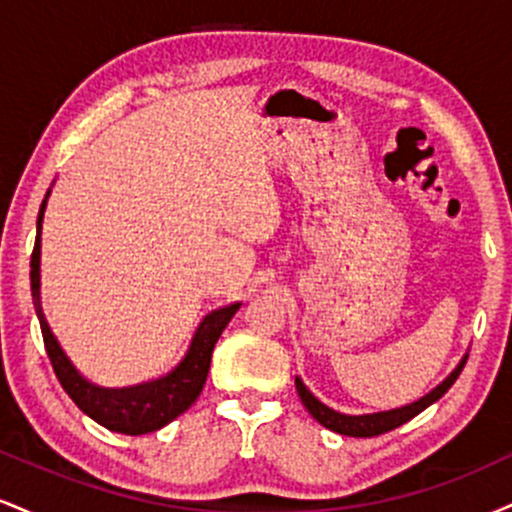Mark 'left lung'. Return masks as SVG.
Returning <instances> with one entry per match:
<instances>
[{"label":"left lung","mask_w":512,"mask_h":512,"mask_svg":"<svg viewBox=\"0 0 512 512\" xmlns=\"http://www.w3.org/2000/svg\"><path fill=\"white\" fill-rule=\"evenodd\" d=\"M464 363H467V354H464L462 361L457 363V368L452 370L443 383L433 387L428 395L416 399V402L407 404V407L390 409V411H375V414H344V411L327 407L322 399H317L313 392L305 387V383L298 378V375H296V390H298V397H301L303 407L308 409V414L313 416L315 421H320L325 428H330V431H334V433H342V436H351V438H373V436H380V433L392 431V428L407 424V421L414 419L416 414H421V411H424L426 407H431L433 402H438V399L450 390L452 383H455L457 375L462 373Z\"/></svg>","instance_id":"obj_1"}]
</instances>
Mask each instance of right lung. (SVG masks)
Listing matches in <instances>:
<instances>
[{"mask_svg": "<svg viewBox=\"0 0 512 512\" xmlns=\"http://www.w3.org/2000/svg\"><path fill=\"white\" fill-rule=\"evenodd\" d=\"M48 197L50 192L45 195L43 204H40L38 214V236H35L31 257V291L40 330H43L45 351H48L57 380H60L64 392L74 399L76 407L84 411L86 416H91L96 424L108 428V431L125 433V436L154 433L173 419H178L182 411H187L195 404L204 383H207L211 351H214L231 317L236 315L240 303L223 305V308L211 310L209 315H204V320L197 325L182 356L166 373L144 380V383L125 387L103 385L98 380H91L74 366L72 358L67 356V351L57 342L55 332L48 325V317L43 313V303H40V231H43Z\"/></svg>", "mask_w": 512, "mask_h": 512, "instance_id": "add662e5", "label": "right lung"}]
</instances>
